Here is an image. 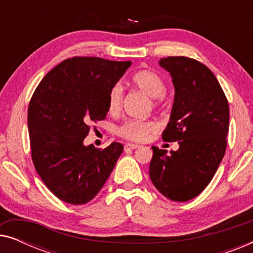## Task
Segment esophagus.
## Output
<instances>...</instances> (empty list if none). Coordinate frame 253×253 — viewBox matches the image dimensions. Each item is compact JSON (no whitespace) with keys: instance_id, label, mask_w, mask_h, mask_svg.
<instances>
[{"instance_id":"1","label":"esophagus","mask_w":253,"mask_h":253,"mask_svg":"<svg viewBox=\"0 0 253 253\" xmlns=\"http://www.w3.org/2000/svg\"><path fill=\"white\" fill-rule=\"evenodd\" d=\"M139 147V145L138 144H131V143H127L124 145V150L126 151H129V150H136V148Z\"/></svg>"}]
</instances>
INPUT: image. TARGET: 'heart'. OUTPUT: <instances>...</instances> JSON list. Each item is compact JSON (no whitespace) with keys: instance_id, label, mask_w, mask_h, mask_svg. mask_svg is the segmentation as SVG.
Listing matches in <instances>:
<instances>
[{"instance_id":"obj_1","label":"heart","mask_w":253,"mask_h":253,"mask_svg":"<svg viewBox=\"0 0 253 253\" xmlns=\"http://www.w3.org/2000/svg\"><path fill=\"white\" fill-rule=\"evenodd\" d=\"M131 84L134 87L146 94L151 99H159L165 94L166 85L162 78L151 70H141L131 77ZM122 88L120 85H115L110 88L108 93V110L110 113L120 112L122 106ZM158 124L154 121H126L122 126L119 127L117 132L126 139L134 141H143L157 131Z\"/></svg>"}]
</instances>
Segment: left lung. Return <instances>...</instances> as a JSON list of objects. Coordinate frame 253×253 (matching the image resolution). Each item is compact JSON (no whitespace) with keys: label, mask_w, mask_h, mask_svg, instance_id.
I'll return each instance as SVG.
<instances>
[{"label":"left lung","mask_w":253,"mask_h":253,"mask_svg":"<svg viewBox=\"0 0 253 253\" xmlns=\"http://www.w3.org/2000/svg\"><path fill=\"white\" fill-rule=\"evenodd\" d=\"M170 74L174 102L165 141L178 150L152 146L150 177L159 192L172 202H188L210 184L226 153L229 106L221 86L206 65L193 58L169 56L159 61Z\"/></svg>","instance_id":"8db88e82"}]
</instances>
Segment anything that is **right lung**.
<instances>
[{
    "instance_id": "add662e5",
    "label": "right lung",
    "mask_w": 253,
    "mask_h": 253,
    "mask_svg": "<svg viewBox=\"0 0 253 253\" xmlns=\"http://www.w3.org/2000/svg\"><path fill=\"white\" fill-rule=\"evenodd\" d=\"M131 65L100 57H72L48 72L30 101L27 126L36 170L58 199L88 203L105 184L123 152L84 145L91 122L108 113V93Z\"/></svg>"
}]
</instances>
